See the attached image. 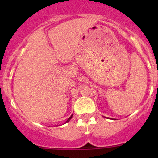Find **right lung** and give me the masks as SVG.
Returning <instances> with one entry per match:
<instances>
[{
	"label": "right lung",
	"mask_w": 158,
	"mask_h": 158,
	"mask_svg": "<svg viewBox=\"0 0 158 158\" xmlns=\"http://www.w3.org/2000/svg\"><path fill=\"white\" fill-rule=\"evenodd\" d=\"M72 117H73V114H72V115H71V116H70V117L69 118H68V119H67V121H66V122H69V121H70V119H71V118H72Z\"/></svg>",
	"instance_id": "add662e5"
}]
</instances>
